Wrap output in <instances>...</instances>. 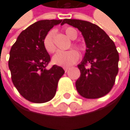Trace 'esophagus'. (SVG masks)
Listing matches in <instances>:
<instances>
[{"label":"esophagus","instance_id":"1","mask_svg":"<svg viewBox=\"0 0 130 130\" xmlns=\"http://www.w3.org/2000/svg\"><path fill=\"white\" fill-rule=\"evenodd\" d=\"M64 72H68V70H69V67L64 68Z\"/></svg>","mask_w":130,"mask_h":130}]
</instances>
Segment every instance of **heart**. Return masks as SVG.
Instances as JSON below:
<instances>
[{
	"label": "heart",
	"mask_w": 130,
	"mask_h": 130,
	"mask_svg": "<svg viewBox=\"0 0 130 130\" xmlns=\"http://www.w3.org/2000/svg\"><path fill=\"white\" fill-rule=\"evenodd\" d=\"M64 32L67 35V37L70 38L71 40H75L77 37V32L76 30L69 27L64 29ZM54 31L51 30L49 31L43 39V47L45 50L51 54L54 53L56 50V47L54 45L53 41V37H54ZM78 49L82 50V47L79 45H75ZM79 58V54L77 51L72 49L67 51H58L54 55L52 61L53 62L59 66L62 67H69L72 66L73 64L76 63Z\"/></svg>",
	"instance_id": "heart-1"
}]
</instances>
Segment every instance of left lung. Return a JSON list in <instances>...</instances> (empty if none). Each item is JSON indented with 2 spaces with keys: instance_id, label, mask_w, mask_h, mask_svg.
<instances>
[{
  "instance_id": "left-lung-1",
  "label": "left lung",
  "mask_w": 130,
  "mask_h": 130,
  "mask_svg": "<svg viewBox=\"0 0 130 130\" xmlns=\"http://www.w3.org/2000/svg\"><path fill=\"white\" fill-rule=\"evenodd\" d=\"M64 23L77 28L87 45L86 53L78 68L80 76L76 87L87 99L104 97L113 87L119 72V53L115 43L98 26L79 19H64ZM87 64L90 67H86Z\"/></svg>"
}]
</instances>
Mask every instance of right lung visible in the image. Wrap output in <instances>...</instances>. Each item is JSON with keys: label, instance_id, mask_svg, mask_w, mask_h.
<instances>
[{"label": "right lung", "instance_id": "add662e5", "mask_svg": "<svg viewBox=\"0 0 130 130\" xmlns=\"http://www.w3.org/2000/svg\"><path fill=\"white\" fill-rule=\"evenodd\" d=\"M64 20H40L23 30L10 51L8 67L11 80L21 95L33 103H45L56 93L64 73L56 64L47 69L51 57L43 47V39L54 26Z\"/></svg>", "mask_w": 130, "mask_h": 130}]
</instances>
